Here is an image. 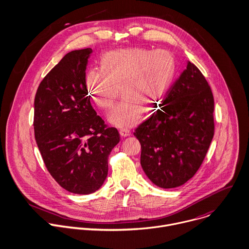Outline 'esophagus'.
Masks as SVG:
<instances>
[{
  "mask_svg": "<svg viewBox=\"0 0 249 249\" xmlns=\"http://www.w3.org/2000/svg\"><path fill=\"white\" fill-rule=\"evenodd\" d=\"M129 134H130V132H129L128 129H126V128H121V129H120V135H121L122 137H126V136H128Z\"/></svg>",
  "mask_w": 249,
  "mask_h": 249,
  "instance_id": "34e87169",
  "label": "esophagus"
}]
</instances>
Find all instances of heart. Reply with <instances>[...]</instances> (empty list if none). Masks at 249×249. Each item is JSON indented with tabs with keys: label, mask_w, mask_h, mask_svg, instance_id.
<instances>
[{
	"label": "heart",
	"mask_w": 249,
	"mask_h": 249,
	"mask_svg": "<svg viewBox=\"0 0 249 249\" xmlns=\"http://www.w3.org/2000/svg\"><path fill=\"white\" fill-rule=\"evenodd\" d=\"M176 61L166 50L125 48L107 53L102 70L92 69L85 77L91 100L105 109L111 108L120 94L124 97L109 115L118 127L135 125L145 107H157L168 93L175 75Z\"/></svg>",
	"instance_id": "b5f03b06"
}]
</instances>
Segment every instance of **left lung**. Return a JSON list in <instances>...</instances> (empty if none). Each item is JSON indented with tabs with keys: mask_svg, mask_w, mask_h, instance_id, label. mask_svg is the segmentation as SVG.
I'll use <instances>...</instances> for the list:
<instances>
[{
	"mask_svg": "<svg viewBox=\"0 0 249 249\" xmlns=\"http://www.w3.org/2000/svg\"><path fill=\"white\" fill-rule=\"evenodd\" d=\"M157 110L133 133L140 164L154 184L174 188L200 168L214 136V98L201 71L187 62Z\"/></svg>",
	"mask_w": 249,
	"mask_h": 249,
	"instance_id": "left-lung-1",
	"label": "left lung"
}]
</instances>
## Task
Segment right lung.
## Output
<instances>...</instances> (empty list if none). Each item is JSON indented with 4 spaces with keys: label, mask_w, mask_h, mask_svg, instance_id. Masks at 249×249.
<instances>
[{
    "label": "right lung",
    "mask_w": 249,
    "mask_h": 249,
    "mask_svg": "<svg viewBox=\"0 0 249 249\" xmlns=\"http://www.w3.org/2000/svg\"><path fill=\"white\" fill-rule=\"evenodd\" d=\"M91 48L68 53L41 81L34 100V134L45 166L66 190L90 194L108 175L120 142L92 108L85 84Z\"/></svg>",
    "instance_id": "1"
}]
</instances>
